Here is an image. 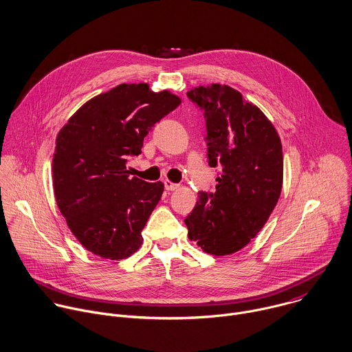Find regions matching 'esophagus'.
Listing matches in <instances>:
<instances>
[{"mask_svg": "<svg viewBox=\"0 0 352 352\" xmlns=\"http://www.w3.org/2000/svg\"><path fill=\"white\" fill-rule=\"evenodd\" d=\"M164 184H165V188L168 191H175V190L179 188V184H176V183H173L170 180H164Z\"/></svg>", "mask_w": 352, "mask_h": 352, "instance_id": "1", "label": "esophagus"}]
</instances>
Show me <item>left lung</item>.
<instances>
[{"instance_id": "left-lung-1", "label": "left lung", "mask_w": 352, "mask_h": 352, "mask_svg": "<svg viewBox=\"0 0 352 352\" xmlns=\"http://www.w3.org/2000/svg\"><path fill=\"white\" fill-rule=\"evenodd\" d=\"M187 98L204 113L208 164L216 191H199L184 223L188 238L209 254H231L263 228L282 190L280 139L267 117L242 95L220 84Z\"/></svg>"}]
</instances>
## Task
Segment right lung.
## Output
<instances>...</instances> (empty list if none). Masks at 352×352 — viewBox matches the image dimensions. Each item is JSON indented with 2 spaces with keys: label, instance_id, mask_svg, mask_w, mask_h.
<instances>
[{
  "label": "right lung",
  "instance_id": "obj_1",
  "mask_svg": "<svg viewBox=\"0 0 352 352\" xmlns=\"http://www.w3.org/2000/svg\"><path fill=\"white\" fill-rule=\"evenodd\" d=\"M179 104L168 91L121 84L87 102L59 132L52 165L56 202L89 252L120 260L140 248L164 184L131 177L125 165Z\"/></svg>",
  "mask_w": 352,
  "mask_h": 352
}]
</instances>
